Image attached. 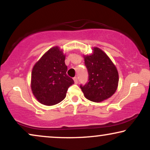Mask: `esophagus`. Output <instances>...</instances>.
<instances>
[{
  "mask_svg": "<svg viewBox=\"0 0 150 150\" xmlns=\"http://www.w3.org/2000/svg\"><path fill=\"white\" fill-rule=\"evenodd\" d=\"M73 79H74V83H75L76 84H77L78 82H79V80H78V78H77V77H74Z\"/></svg>",
  "mask_w": 150,
  "mask_h": 150,
  "instance_id": "34e87169",
  "label": "esophagus"
}]
</instances>
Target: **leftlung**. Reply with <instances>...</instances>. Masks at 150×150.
<instances>
[{"label":"left lung","instance_id":"8db88e82","mask_svg":"<svg viewBox=\"0 0 150 150\" xmlns=\"http://www.w3.org/2000/svg\"><path fill=\"white\" fill-rule=\"evenodd\" d=\"M85 64L89 74V82L81 89L90 101L100 102L115 93L118 87L119 74L115 65L108 55L97 47L93 53L84 55Z\"/></svg>","mask_w":150,"mask_h":150}]
</instances>
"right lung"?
I'll use <instances>...</instances> for the list:
<instances>
[{"label": "right lung", "instance_id": "obj_1", "mask_svg": "<svg viewBox=\"0 0 150 150\" xmlns=\"http://www.w3.org/2000/svg\"><path fill=\"white\" fill-rule=\"evenodd\" d=\"M65 55L58 46L47 51L33 67L30 87L41 104L52 106L64 100L69 86L74 83L67 75Z\"/></svg>", "mask_w": 150, "mask_h": 150}]
</instances>
